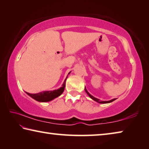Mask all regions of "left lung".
Masks as SVG:
<instances>
[{"label": "left lung", "instance_id": "1", "mask_svg": "<svg viewBox=\"0 0 149 149\" xmlns=\"http://www.w3.org/2000/svg\"><path fill=\"white\" fill-rule=\"evenodd\" d=\"M85 92H86V93H87V95H89V97H90L91 98V99H92L93 100H94L95 101L97 102H99V103H103V104H104V103H109V102H111L114 101V100H116V99H112V100H109V101H100V100L99 99H97V98L94 97H93V96H92L91 95L90 93L87 91V90L86 89V88H85Z\"/></svg>", "mask_w": 149, "mask_h": 149}]
</instances>
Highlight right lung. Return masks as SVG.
I'll return each instance as SVG.
<instances>
[{
    "mask_svg": "<svg viewBox=\"0 0 149 149\" xmlns=\"http://www.w3.org/2000/svg\"><path fill=\"white\" fill-rule=\"evenodd\" d=\"M66 79H65L64 84L62 85V87H60L59 89L49 91H42L41 93H37V94H31V93H29L27 92L26 93L29 96H30L31 98H33V99L37 100V101H39V102L50 101V100H53L54 99H55V98L58 97V96H60L63 92H64V88L65 87V80H66Z\"/></svg>",
    "mask_w": 149,
    "mask_h": 149,
    "instance_id": "obj_1",
    "label": "right lung"
}]
</instances>
